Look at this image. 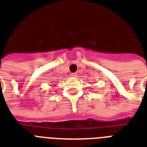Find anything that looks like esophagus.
<instances>
[{
  "label": "esophagus",
  "mask_w": 147,
  "mask_h": 147,
  "mask_svg": "<svg viewBox=\"0 0 147 147\" xmlns=\"http://www.w3.org/2000/svg\"><path fill=\"white\" fill-rule=\"evenodd\" d=\"M77 75H78V74L76 73V72H73V73H71V77H76V76H77Z\"/></svg>",
  "instance_id": "esophagus-1"
}]
</instances>
